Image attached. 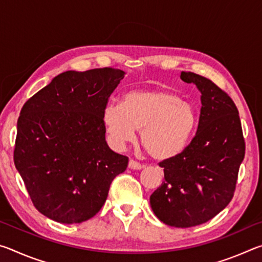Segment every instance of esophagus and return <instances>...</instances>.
I'll use <instances>...</instances> for the list:
<instances>
[{"label": "esophagus", "mask_w": 262, "mask_h": 262, "mask_svg": "<svg viewBox=\"0 0 262 262\" xmlns=\"http://www.w3.org/2000/svg\"><path fill=\"white\" fill-rule=\"evenodd\" d=\"M128 167L132 168V170H141V168H143L144 166L142 165V164L134 161V159H130V161L128 162Z\"/></svg>", "instance_id": "obj_1"}]
</instances>
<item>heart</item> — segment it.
<instances>
[{
    "mask_svg": "<svg viewBox=\"0 0 262 262\" xmlns=\"http://www.w3.org/2000/svg\"><path fill=\"white\" fill-rule=\"evenodd\" d=\"M108 139L121 149L136 137L157 162L176 158L187 148L199 122L196 108L178 94L165 90H133L120 104H108L103 112Z\"/></svg>",
    "mask_w": 262,
    "mask_h": 262,
    "instance_id": "b5f03b06",
    "label": "heart"
}]
</instances>
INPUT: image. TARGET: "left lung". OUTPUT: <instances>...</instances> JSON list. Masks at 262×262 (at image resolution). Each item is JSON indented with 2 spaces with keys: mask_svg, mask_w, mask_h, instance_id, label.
<instances>
[{
  "mask_svg": "<svg viewBox=\"0 0 262 262\" xmlns=\"http://www.w3.org/2000/svg\"><path fill=\"white\" fill-rule=\"evenodd\" d=\"M180 78L201 92L198 130L183 154L159 163L164 181L150 196V206L163 223L190 228L211 220L231 201L245 141L228 94L198 74L183 72Z\"/></svg>",
  "mask_w": 262,
  "mask_h": 262,
  "instance_id": "1",
  "label": "left lung"
}]
</instances>
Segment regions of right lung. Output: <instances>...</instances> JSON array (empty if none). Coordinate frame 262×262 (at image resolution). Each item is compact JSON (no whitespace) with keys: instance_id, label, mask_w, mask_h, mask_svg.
Segmentation results:
<instances>
[{"instance_id":"add662e5","label":"right lung","mask_w":262,"mask_h":262,"mask_svg":"<svg viewBox=\"0 0 262 262\" xmlns=\"http://www.w3.org/2000/svg\"><path fill=\"white\" fill-rule=\"evenodd\" d=\"M125 77L114 68L68 70L26 101L17 121L14 162L34 207L59 223L90 220L128 158L105 140L103 112Z\"/></svg>"}]
</instances>
